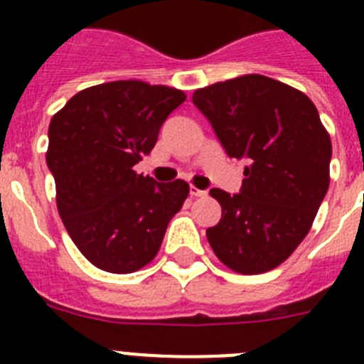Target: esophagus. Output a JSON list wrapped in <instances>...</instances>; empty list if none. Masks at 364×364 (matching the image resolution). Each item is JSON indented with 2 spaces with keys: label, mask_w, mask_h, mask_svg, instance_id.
I'll use <instances>...</instances> for the list:
<instances>
[{
  "label": "esophagus",
  "mask_w": 364,
  "mask_h": 364,
  "mask_svg": "<svg viewBox=\"0 0 364 364\" xmlns=\"http://www.w3.org/2000/svg\"><path fill=\"white\" fill-rule=\"evenodd\" d=\"M189 195H191V197H204L205 191H202V189H198V188H195V186H191V188H189Z\"/></svg>",
  "instance_id": "obj_1"
}]
</instances>
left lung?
I'll return each instance as SVG.
<instances>
[{"instance_id":"8db88e82","label":"left lung","mask_w":364,"mask_h":364,"mask_svg":"<svg viewBox=\"0 0 364 364\" xmlns=\"http://www.w3.org/2000/svg\"><path fill=\"white\" fill-rule=\"evenodd\" d=\"M231 159H247L239 195L215 188L222 217L205 237L242 275L277 268L310 231L330 186L332 140L299 89L244 74L193 92Z\"/></svg>"}]
</instances>
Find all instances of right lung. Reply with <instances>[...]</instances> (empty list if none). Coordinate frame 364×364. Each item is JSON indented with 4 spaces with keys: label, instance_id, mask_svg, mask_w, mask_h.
<instances>
[{
    "label": "right lung",
    "instance_id": "1",
    "mask_svg": "<svg viewBox=\"0 0 364 364\" xmlns=\"http://www.w3.org/2000/svg\"><path fill=\"white\" fill-rule=\"evenodd\" d=\"M184 91L142 80L76 92L49 125L47 166L63 226L82 255L109 273H133L156 257L189 184H159L133 167L151 153Z\"/></svg>",
    "mask_w": 364,
    "mask_h": 364
}]
</instances>
